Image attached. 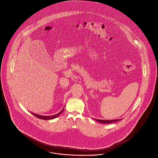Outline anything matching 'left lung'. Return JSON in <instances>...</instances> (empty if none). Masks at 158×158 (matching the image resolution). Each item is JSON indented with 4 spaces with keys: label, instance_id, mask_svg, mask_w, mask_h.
<instances>
[{
    "label": "left lung",
    "instance_id": "8db88e82",
    "mask_svg": "<svg viewBox=\"0 0 158 158\" xmlns=\"http://www.w3.org/2000/svg\"><path fill=\"white\" fill-rule=\"evenodd\" d=\"M97 122L101 123H105V124H109V123H115V122H118L120 120L119 119H117V120H96Z\"/></svg>",
    "mask_w": 158,
    "mask_h": 158
}]
</instances>
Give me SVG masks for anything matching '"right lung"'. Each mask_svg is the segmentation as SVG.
I'll return each mask as SVG.
<instances>
[{"label":"right lung","instance_id":"1","mask_svg":"<svg viewBox=\"0 0 158 158\" xmlns=\"http://www.w3.org/2000/svg\"><path fill=\"white\" fill-rule=\"evenodd\" d=\"M64 107L63 108V109L61 110V111L58 113L57 114H55V115H50V116H44V115H38V114H36L35 113H33V112H31V114L32 115H34L35 117H36L37 118H40V119H42V120H52V119H53V118H56L57 117H58L61 113L62 112V111L64 110Z\"/></svg>","mask_w":158,"mask_h":158}]
</instances>
